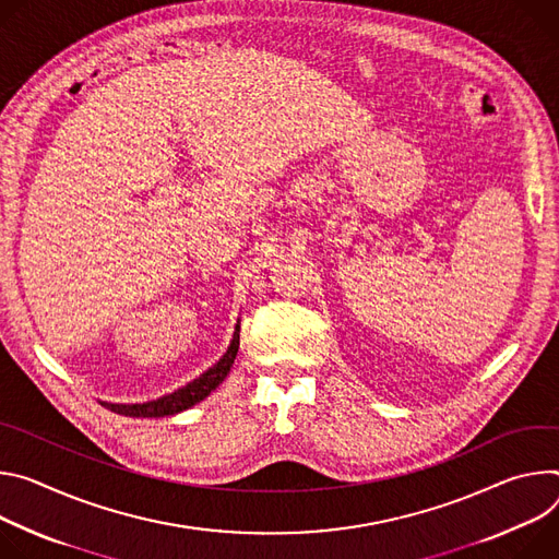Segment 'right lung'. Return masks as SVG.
<instances>
[{
	"instance_id": "1",
	"label": "right lung",
	"mask_w": 559,
	"mask_h": 559,
	"mask_svg": "<svg viewBox=\"0 0 559 559\" xmlns=\"http://www.w3.org/2000/svg\"><path fill=\"white\" fill-rule=\"evenodd\" d=\"M237 348H239V324L235 326L233 340L228 350L219 357L217 364H213L206 373H202L198 380L189 382L186 386L177 389L170 395H164L159 400H151L144 404H110V402H102L106 408H110L112 413L127 415V417H164V415H175L181 413L186 408L195 406L198 402H202L204 397L211 395V391H215L228 376V370L237 357Z\"/></svg>"
}]
</instances>
